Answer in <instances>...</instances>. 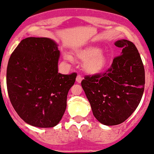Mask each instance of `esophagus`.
<instances>
[{
  "instance_id": "1",
  "label": "esophagus",
  "mask_w": 154,
  "mask_h": 154,
  "mask_svg": "<svg viewBox=\"0 0 154 154\" xmlns=\"http://www.w3.org/2000/svg\"><path fill=\"white\" fill-rule=\"evenodd\" d=\"M82 79H83V78L80 75H77L76 82H78V83H81V82H82Z\"/></svg>"
}]
</instances>
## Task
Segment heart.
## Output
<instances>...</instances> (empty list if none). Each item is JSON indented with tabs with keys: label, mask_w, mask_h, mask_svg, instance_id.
Listing matches in <instances>:
<instances>
[{
	"label": "heart",
	"mask_w": 154,
	"mask_h": 154,
	"mask_svg": "<svg viewBox=\"0 0 154 154\" xmlns=\"http://www.w3.org/2000/svg\"><path fill=\"white\" fill-rule=\"evenodd\" d=\"M74 55L79 59L84 60V69L90 74L99 72L104 69L107 63V57L105 52L96 46H88L79 49L74 52ZM64 56L65 59H71V57L67 54H64Z\"/></svg>",
	"instance_id": "b5f03b06"
}]
</instances>
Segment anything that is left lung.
Segmentation results:
<instances>
[{
	"label": "left lung",
	"instance_id": "left-lung-1",
	"mask_svg": "<svg viewBox=\"0 0 154 154\" xmlns=\"http://www.w3.org/2000/svg\"><path fill=\"white\" fill-rule=\"evenodd\" d=\"M122 49L111 66L103 74L85 76L82 87L93 116L104 125H119L131 116L142 99L145 69L134 43L122 39L115 42Z\"/></svg>",
	"mask_w": 154,
	"mask_h": 154
}]
</instances>
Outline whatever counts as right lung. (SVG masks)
Segmentation results:
<instances>
[{"mask_svg":"<svg viewBox=\"0 0 154 154\" xmlns=\"http://www.w3.org/2000/svg\"><path fill=\"white\" fill-rule=\"evenodd\" d=\"M58 44L48 38L23 39L9 58L6 86L12 105L26 123L53 128L65 112L77 74L58 73Z\"/></svg>","mask_w":154,"mask_h":154,"instance_id":"add662e5","label":"right lung"}]
</instances>
